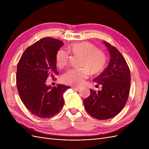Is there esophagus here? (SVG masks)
Here are the masks:
<instances>
[{
  "label": "esophagus",
  "mask_w": 149,
  "mask_h": 149,
  "mask_svg": "<svg viewBox=\"0 0 149 149\" xmlns=\"http://www.w3.org/2000/svg\"><path fill=\"white\" fill-rule=\"evenodd\" d=\"M71 88L72 89H79V88H80V86H71Z\"/></svg>",
  "instance_id": "34e87169"
}]
</instances>
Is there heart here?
I'll use <instances>...</instances> for the list:
<instances>
[{
	"label": "heart",
	"mask_w": 149,
	"mask_h": 149,
	"mask_svg": "<svg viewBox=\"0 0 149 149\" xmlns=\"http://www.w3.org/2000/svg\"><path fill=\"white\" fill-rule=\"evenodd\" d=\"M68 52L74 56H81L79 66L81 68L70 69L61 76L65 83L73 86L81 84L89 74H98L104 70L107 65V56L101 49H97L94 44L88 42L73 43L69 45ZM69 53L63 49L57 51L55 55L56 66L61 69L69 63Z\"/></svg>",
	"instance_id": "obj_1"
}]
</instances>
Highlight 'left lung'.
Listing matches in <instances>:
<instances>
[{
    "instance_id": "8db88e82",
    "label": "left lung",
    "mask_w": 149,
    "mask_h": 149,
    "mask_svg": "<svg viewBox=\"0 0 149 149\" xmlns=\"http://www.w3.org/2000/svg\"><path fill=\"white\" fill-rule=\"evenodd\" d=\"M104 43L109 52L110 62L107 68L93 79V82L102 86V90L91 89L90 95L83 101L88 113L99 120L113 118L123 110L130 87V70L125 58L116 47Z\"/></svg>"
}]
</instances>
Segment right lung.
Listing matches in <instances>:
<instances>
[{
  "mask_svg": "<svg viewBox=\"0 0 149 149\" xmlns=\"http://www.w3.org/2000/svg\"><path fill=\"white\" fill-rule=\"evenodd\" d=\"M63 45L61 40L45 37L29 47L17 65L16 83L21 101L38 118H52L63 107V94L70 88L58 84L47 86L48 76L58 75L55 61L57 51Z\"/></svg>",
  "mask_w": 149,
  "mask_h": 149,
  "instance_id": "1",
  "label": "right lung"
}]
</instances>
